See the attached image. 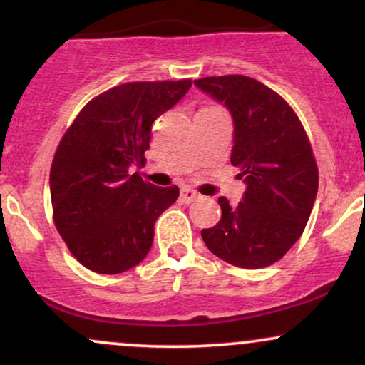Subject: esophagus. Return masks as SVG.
Listing matches in <instances>:
<instances>
[{
    "instance_id": "esophagus-1",
    "label": "esophagus",
    "mask_w": 365,
    "mask_h": 365,
    "mask_svg": "<svg viewBox=\"0 0 365 365\" xmlns=\"http://www.w3.org/2000/svg\"><path fill=\"white\" fill-rule=\"evenodd\" d=\"M199 197L195 190H192V188H182V192H180V199H182V202H194V200Z\"/></svg>"
}]
</instances>
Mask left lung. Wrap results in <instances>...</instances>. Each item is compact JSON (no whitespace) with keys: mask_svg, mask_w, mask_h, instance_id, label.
<instances>
[{"mask_svg":"<svg viewBox=\"0 0 365 365\" xmlns=\"http://www.w3.org/2000/svg\"><path fill=\"white\" fill-rule=\"evenodd\" d=\"M200 91L225 103L233 116L232 161L245 194L221 220L200 232L212 254L233 266L259 269L283 257L302 235L319 185L311 142L278 92L245 75L197 78Z\"/></svg>","mask_w":365,"mask_h":365,"instance_id":"8db88e82","label":"left lung"}]
</instances>
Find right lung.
<instances>
[{
	"label": "right lung",
	"mask_w": 365,
	"mask_h": 365,
	"mask_svg": "<svg viewBox=\"0 0 365 365\" xmlns=\"http://www.w3.org/2000/svg\"><path fill=\"white\" fill-rule=\"evenodd\" d=\"M190 86V78L121 83L91 99L61 137L49 175L53 221L87 269L118 274L149 254L154 223L180 190L154 187L130 168L145 161L154 120Z\"/></svg>",
	"instance_id": "obj_1"
}]
</instances>
